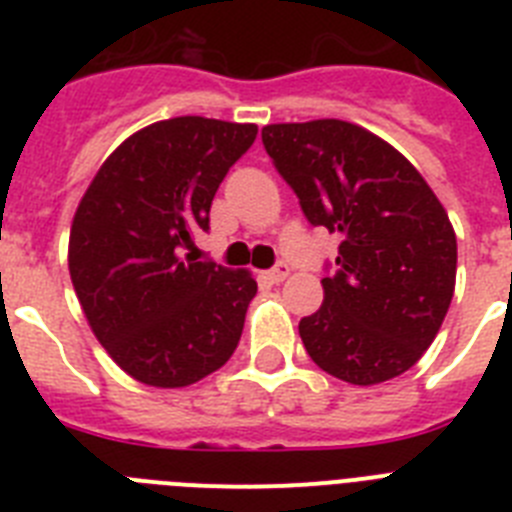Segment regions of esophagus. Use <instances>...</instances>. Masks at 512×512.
<instances>
[{"label":"esophagus","instance_id":"esophagus-1","mask_svg":"<svg viewBox=\"0 0 512 512\" xmlns=\"http://www.w3.org/2000/svg\"><path fill=\"white\" fill-rule=\"evenodd\" d=\"M289 277V266L287 264H277L271 271H266V279H269L271 284H279L284 282V279Z\"/></svg>","mask_w":512,"mask_h":512}]
</instances>
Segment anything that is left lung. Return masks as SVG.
I'll return each mask as SVG.
<instances>
[{
	"mask_svg": "<svg viewBox=\"0 0 512 512\" xmlns=\"http://www.w3.org/2000/svg\"><path fill=\"white\" fill-rule=\"evenodd\" d=\"M266 153L305 217L341 235L323 305L300 320L307 354L348 384L400 377L425 354L456 287V233L420 171L346 120L277 122Z\"/></svg>",
	"mask_w": 512,
	"mask_h": 512,
	"instance_id": "left-lung-1",
	"label": "left lung"
}]
</instances>
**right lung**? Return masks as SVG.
<instances>
[{
    "label": "right lung",
    "mask_w": 512,
    "mask_h": 512,
    "mask_svg": "<svg viewBox=\"0 0 512 512\" xmlns=\"http://www.w3.org/2000/svg\"><path fill=\"white\" fill-rule=\"evenodd\" d=\"M253 122L184 115L125 138L76 207L69 271L89 328L135 382L176 390L217 372L241 341L256 282L202 264L194 235Z\"/></svg>",
    "instance_id": "1"
}]
</instances>
